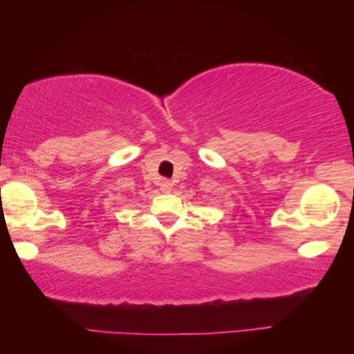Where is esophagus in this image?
Wrapping results in <instances>:
<instances>
[{
	"mask_svg": "<svg viewBox=\"0 0 354 354\" xmlns=\"http://www.w3.org/2000/svg\"><path fill=\"white\" fill-rule=\"evenodd\" d=\"M159 185H161V190L164 193H169L172 190V182H169V180H162L161 183H159Z\"/></svg>",
	"mask_w": 354,
	"mask_h": 354,
	"instance_id": "1",
	"label": "esophagus"
}]
</instances>
